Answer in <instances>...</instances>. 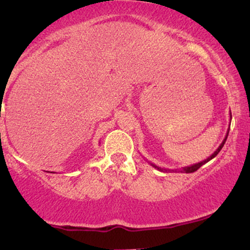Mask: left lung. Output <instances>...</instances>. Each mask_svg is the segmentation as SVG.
Wrapping results in <instances>:
<instances>
[{
    "label": "left lung",
    "mask_w": 250,
    "mask_h": 250,
    "mask_svg": "<svg viewBox=\"0 0 250 250\" xmlns=\"http://www.w3.org/2000/svg\"><path fill=\"white\" fill-rule=\"evenodd\" d=\"M228 135H229V129H228V132H227V135H225V138H224V140H223V143L220 144L219 145V147H218L217 149H215V151L213 152V153L211 154V156L208 157V158L207 159H205V160H202V162H200V163H196V164H193V165H189V167H182V169H175V170H171V169H165V167H157L156 164H153V163H149V164L152 165V167H156L157 170H159V171H181V172H186V173H190V172H194V171H196V170L199 169V167H201L202 165L204 164H206L207 162H209V160L211 159H213L215 156H217L218 153H219L220 152V149L223 148V146H224V144H225V141H227V139H228Z\"/></svg>",
    "instance_id": "obj_1"
}]
</instances>
